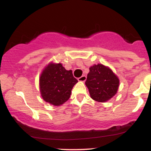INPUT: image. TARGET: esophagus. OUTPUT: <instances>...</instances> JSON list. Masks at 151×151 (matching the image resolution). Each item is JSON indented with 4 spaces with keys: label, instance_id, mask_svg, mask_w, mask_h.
<instances>
[{
    "label": "esophagus",
    "instance_id": "1",
    "mask_svg": "<svg viewBox=\"0 0 151 151\" xmlns=\"http://www.w3.org/2000/svg\"><path fill=\"white\" fill-rule=\"evenodd\" d=\"M86 79V77L85 75H83L79 78H78V80H79V81H85Z\"/></svg>",
    "mask_w": 151,
    "mask_h": 151
}]
</instances>
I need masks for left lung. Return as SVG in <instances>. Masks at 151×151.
Segmentation results:
<instances>
[{
    "mask_svg": "<svg viewBox=\"0 0 151 151\" xmlns=\"http://www.w3.org/2000/svg\"><path fill=\"white\" fill-rule=\"evenodd\" d=\"M85 84L93 100L104 102L116 93L119 79L109 67L98 64L89 68Z\"/></svg>",
    "mask_w": 151,
    "mask_h": 151,
    "instance_id": "obj_1",
    "label": "left lung"
}]
</instances>
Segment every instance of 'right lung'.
<instances>
[{
  "instance_id": "obj_1",
  "label": "right lung",
  "mask_w": 151,
  "mask_h": 151,
  "mask_svg": "<svg viewBox=\"0 0 151 151\" xmlns=\"http://www.w3.org/2000/svg\"><path fill=\"white\" fill-rule=\"evenodd\" d=\"M77 82L72 70H66L60 63H50L40 78L42 97L54 106L62 105L70 99L72 88Z\"/></svg>"
}]
</instances>
